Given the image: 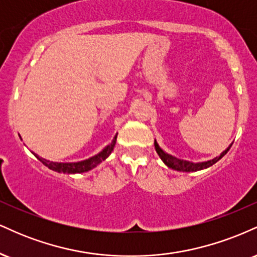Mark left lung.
<instances>
[{
	"instance_id": "obj_1",
	"label": "left lung",
	"mask_w": 257,
	"mask_h": 257,
	"mask_svg": "<svg viewBox=\"0 0 257 257\" xmlns=\"http://www.w3.org/2000/svg\"><path fill=\"white\" fill-rule=\"evenodd\" d=\"M229 147H231V145L227 147L225 151L221 152L220 156H216V157H214L213 159H209V161H205V162H198V163H192V162L179 159L174 157L172 155H169V153H167L164 150H162L161 147H159L157 140L155 139V149H156V152L158 153L159 158L163 161V163L166 164L168 168H172L173 170H176V172L190 173V172H198V170L206 169V168L211 167L213 164L216 163L217 161H220V159L226 155L227 151H228Z\"/></svg>"
}]
</instances>
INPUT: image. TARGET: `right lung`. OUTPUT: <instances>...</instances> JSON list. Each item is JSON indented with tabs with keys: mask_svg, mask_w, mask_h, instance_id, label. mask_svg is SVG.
I'll list each match as a JSON object with an SVG mask.
<instances>
[{
	"mask_svg": "<svg viewBox=\"0 0 257 257\" xmlns=\"http://www.w3.org/2000/svg\"><path fill=\"white\" fill-rule=\"evenodd\" d=\"M116 141H117V134L114 135L113 139H112L111 143L108 144V145H106L99 153H96V155L91 156V157L87 159H83V161H78V162H53V161H49V159L40 157L37 153L35 152L32 153H34V156L38 159V161L42 162L44 166L48 167L51 170H54V172L63 173V174H79V173L89 172V170L94 169L95 167H98L101 162H104L105 159L111 155V152L113 151V147L116 145Z\"/></svg>",
	"mask_w": 257,
	"mask_h": 257,
	"instance_id": "right-lung-1",
	"label": "right lung"
}]
</instances>
